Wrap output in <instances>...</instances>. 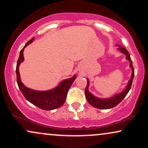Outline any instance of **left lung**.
<instances>
[{
    "instance_id": "obj_1",
    "label": "left lung",
    "mask_w": 148,
    "mask_h": 148,
    "mask_svg": "<svg viewBox=\"0 0 148 148\" xmlns=\"http://www.w3.org/2000/svg\"><path fill=\"white\" fill-rule=\"evenodd\" d=\"M119 50H120L122 53H125V55H126L127 60L130 61V67L132 69V77H131L130 80L129 81V84L127 85L125 90H124L123 92L120 93V94L116 95L113 97L109 98V99H99V98H97L95 96H93L88 90V86H89V83H88V80L87 86H86V90H85L86 97V99H87L88 103H89L91 106L95 107L97 108H100V109H108V108H113V107L117 106V105L121 102L124 98L126 97L127 93L129 92V91H130V90L131 89V87H132V81H133L134 76V69L133 67V64H132V61L131 60L130 55V53H129L128 51H127L126 49L123 48V47L119 46Z\"/></svg>"
}]
</instances>
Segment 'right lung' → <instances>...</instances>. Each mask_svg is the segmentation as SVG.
<instances>
[{
    "label": "right lung",
    "mask_w": 148,
    "mask_h": 148,
    "mask_svg": "<svg viewBox=\"0 0 148 148\" xmlns=\"http://www.w3.org/2000/svg\"><path fill=\"white\" fill-rule=\"evenodd\" d=\"M33 40L34 38H32L30 41L27 42L24 47L20 51L16 68V82L22 94L28 101L41 109L45 110V111H51V110L59 108L64 103L68 90L76 76L74 75L71 79L64 80L56 88L48 91H37L25 87L24 85L22 84L20 79L18 67L24 59L23 53V49L26 46L31 43Z\"/></svg>",
    "instance_id": "add662e5"
}]
</instances>
